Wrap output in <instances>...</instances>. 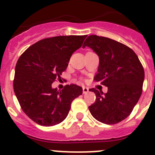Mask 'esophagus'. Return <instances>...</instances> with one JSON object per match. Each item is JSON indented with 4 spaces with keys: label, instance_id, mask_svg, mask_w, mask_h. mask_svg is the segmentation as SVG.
<instances>
[{
    "label": "esophagus",
    "instance_id": "esophagus-1",
    "mask_svg": "<svg viewBox=\"0 0 155 155\" xmlns=\"http://www.w3.org/2000/svg\"><path fill=\"white\" fill-rule=\"evenodd\" d=\"M89 91V89H88V87H83V93L84 94H86Z\"/></svg>",
    "mask_w": 155,
    "mask_h": 155
}]
</instances>
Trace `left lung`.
Segmentation results:
<instances>
[{
  "label": "left lung",
  "mask_w": 155,
  "mask_h": 155,
  "mask_svg": "<svg viewBox=\"0 0 155 155\" xmlns=\"http://www.w3.org/2000/svg\"><path fill=\"white\" fill-rule=\"evenodd\" d=\"M90 47L99 58L94 80L108 87L104 94L89 89L96 101L88 109L94 119L105 124H116L125 120L141 95L144 71L137 54L126 45L106 37L91 35L83 48Z\"/></svg>",
  "instance_id": "8db88e82"
}]
</instances>
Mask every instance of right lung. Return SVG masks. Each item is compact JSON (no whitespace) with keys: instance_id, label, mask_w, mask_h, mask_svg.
I'll return each instance as SVG.
<instances>
[{"instance_id":"1","label":"right lung","mask_w":155,"mask_h":155,"mask_svg":"<svg viewBox=\"0 0 155 155\" xmlns=\"http://www.w3.org/2000/svg\"><path fill=\"white\" fill-rule=\"evenodd\" d=\"M86 37L68 35L42 39L19 57L14 91L23 112L36 124L51 127L64 121L72 101L82 94V87L76 84L57 90L52 84L56 78H61L71 57L81 47Z\"/></svg>"}]
</instances>
